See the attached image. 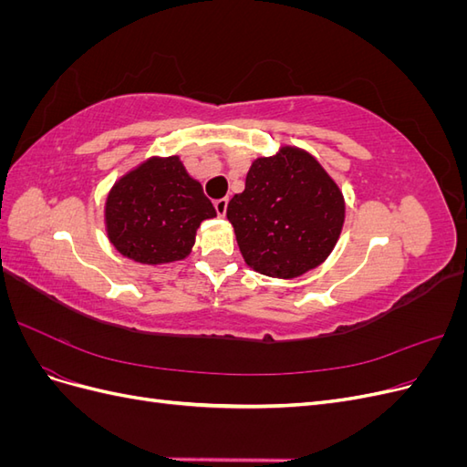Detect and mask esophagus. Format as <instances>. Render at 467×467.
Segmentation results:
<instances>
[{"label": "esophagus", "mask_w": 467, "mask_h": 467, "mask_svg": "<svg viewBox=\"0 0 467 467\" xmlns=\"http://www.w3.org/2000/svg\"><path fill=\"white\" fill-rule=\"evenodd\" d=\"M214 208L218 212V216H225V210H228V199H220L214 202Z\"/></svg>", "instance_id": "esophagus-1"}]
</instances>
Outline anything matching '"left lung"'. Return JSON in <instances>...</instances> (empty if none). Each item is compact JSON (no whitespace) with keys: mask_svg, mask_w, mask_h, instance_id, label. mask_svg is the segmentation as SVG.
I'll return each mask as SVG.
<instances>
[{"mask_svg":"<svg viewBox=\"0 0 467 467\" xmlns=\"http://www.w3.org/2000/svg\"><path fill=\"white\" fill-rule=\"evenodd\" d=\"M245 263L261 275L296 278L329 257L345 222L341 189L300 148L253 161L245 191L228 202Z\"/></svg>","mask_w":467,"mask_h":467,"instance_id":"8db88e82","label":"left lung"}]
</instances>
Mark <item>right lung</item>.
<instances>
[{
  "mask_svg": "<svg viewBox=\"0 0 467 467\" xmlns=\"http://www.w3.org/2000/svg\"><path fill=\"white\" fill-rule=\"evenodd\" d=\"M216 210L177 155L150 158L110 189L105 223L120 255L142 265L185 259L202 220Z\"/></svg>",
  "mask_w": 467,
  "mask_h": 467,
  "instance_id": "1",
  "label": "right lung"
}]
</instances>
